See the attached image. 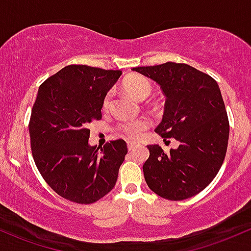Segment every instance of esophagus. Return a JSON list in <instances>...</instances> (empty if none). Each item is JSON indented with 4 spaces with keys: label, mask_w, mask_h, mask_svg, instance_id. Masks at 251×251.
<instances>
[{
    "label": "esophagus",
    "mask_w": 251,
    "mask_h": 251,
    "mask_svg": "<svg viewBox=\"0 0 251 251\" xmlns=\"http://www.w3.org/2000/svg\"><path fill=\"white\" fill-rule=\"evenodd\" d=\"M137 147V144H136V143H133V142H127V149H128V150H133V149L134 148H136Z\"/></svg>",
    "instance_id": "obj_1"
}]
</instances>
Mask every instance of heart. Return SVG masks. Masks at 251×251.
<instances>
[{"instance_id":"b5f03b06","label":"heart","mask_w":251,"mask_h":251,"mask_svg":"<svg viewBox=\"0 0 251 251\" xmlns=\"http://www.w3.org/2000/svg\"><path fill=\"white\" fill-rule=\"evenodd\" d=\"M124 89L131 96H133L137 100H144L152 92V85L150 81L145 78L144 76L140 75H131L130 77L124 81ZM113 93L108 92L103 99V108L107 109L111 104ZM149 123L148 119L145 118H140V119H132L121 121L115 126L117 131L124 137L128 139H139L140 137L144 134V132L148 130Z\"/></svg>"}]
</instances>
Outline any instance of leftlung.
<instances>
[{
    "mask_svg": "<svg viewBox=\"0 0 251 251\" xmlns=\"http://www.w3.org/2000/svg\"><path fill=\"white\" fill-rule=\"evenodd\" d=\"M161 85L166 95L162 123L156 132L180 142L169 152L148 145L143 166L149 188L178 201L200 193L218 174L226 155L228 118L216 79L183 63L168 62L132 69Z\"/></svg>",
    "mask_w": 251,
    "mask_h": 251,
    "instance_id": "8db88e82",
    "label": "left lung"
}]
</instances>
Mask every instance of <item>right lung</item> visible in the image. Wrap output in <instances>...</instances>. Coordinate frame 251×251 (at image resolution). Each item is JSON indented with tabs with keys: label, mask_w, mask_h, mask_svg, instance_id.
Masks as SVG:
<instances>
[{
	"label": "right lung",
	"mask_w": 251,
	"mask_h": 251,
	"mask_svg": "<svg viewBox=\"0 0 251 251\" xmlns=\"http://www.w3.org/2000/svg\"><path fill=\"white\" fill-rule=\"evenodd\" d=\"M120 75V70L71 64L38 90L28 125L33 159L46 183L73 202L98 201L117 182L126 142L111 140L100 151L89 147L88 124L102 118L104 96Z\"/></svg>",
	"instance_id": "add662e5"
}]
</instances>
